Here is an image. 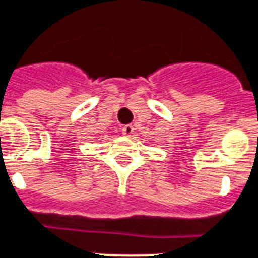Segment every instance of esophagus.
<instances>
[{
	"label": "esophagus",
	"instance_id": "1",
	"mask_svg": "<svg viewBox=\"0 0 258 258\" xmlns=\"http://www.w3.org/2000/svg\"><path fill=\"white\" fill-rule=\"evenodd\" d=\"M132 133H133V126L132 125H125L122 126V135L125 137H131Z\"/></svg>",
	"mask_w": 258,
	"mask_h": 258
}]
</instances>
